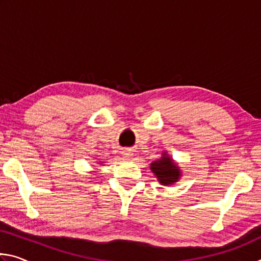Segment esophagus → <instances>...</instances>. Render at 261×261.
Masks as SVG:
<instances>
[{"label": "esophagus", "mask_w": 261, "mask_h": 261, "mask_svg": "<svg viewBox=\"0 0 261 261\" xmlns=\"http://www.w3.org/2000/svg\"><path fill=\"white\" fill-rule=\"evenodd\" d=\"M122 155L124 156L125 159H130L132 156V152L129 151V149H126V151H123L122 152Z\"/></svg>", "instance_id": "1"}]
</instances>
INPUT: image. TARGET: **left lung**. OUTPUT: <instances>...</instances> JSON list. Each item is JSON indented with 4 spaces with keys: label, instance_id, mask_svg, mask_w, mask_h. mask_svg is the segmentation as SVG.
<instances>
[{
    "label": "left lung",
    "instance_id": "left-lung-1",
    "mask_svg": "<svg viewBox=\"0 0 261 261\" xmlns=\"http://www.w3.org/2000/svg\"><path fill=\"white\" fill-rule=\"evenodd\" d=\"M151 170L162 185L174 184L180 177V168L166 152L162 153L161 159L151 163Z\"/></svg>",
    "mask_w": 261,
    "mask_h": 261
}]
</instances>
